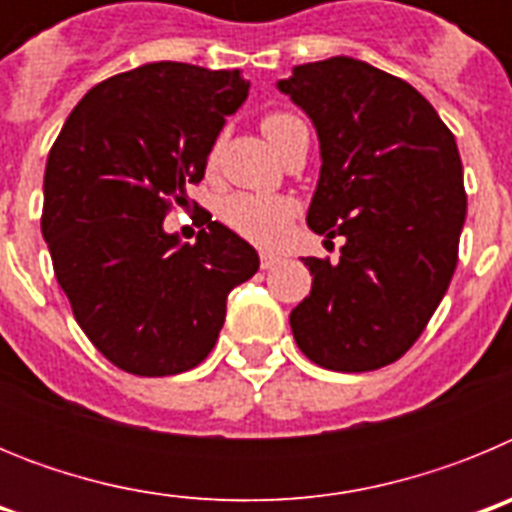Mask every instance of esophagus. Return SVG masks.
Masks as SVG:
<instances>
[{
	"instance_id": "1",
	"label": "esophagus",
	"mask_w": 512,
	"mask_h": 512,
	"mask_svg": "<svg viewBox=\"0 0 512 512\" xmlns=\"http://www.w3.org/2000/svg\"><path fill=\"white\" fill-rule=\"evenodd\" d=\"M279 264L277 253H261V269H274Z\"/></svg>"
}]
</instances>
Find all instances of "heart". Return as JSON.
I'll list each match as a JSON object with an SVG mask.
<instances>
[{
    "instance_id": "obj_1",
    "label": "heart",
    "mask_w": 512,
    "mask_h": 512,
    "mask_svg": "<svg viewBox=\"0 0 512 512\" xmlns=\"http://www.w3.org/2000/svg\"><path fill=\"white\" fill-rule=\"evenodd\" d=\"M300 117L292 112H269L261 120V130L269 138L274 148H282L284 138ZM297 215V202L284 194H251V192H235L225 197L220 205V220L228 225L233 233H238L246 241L256 246H274L284 238L292 217Z\"/></svg>"
}]
</instances>
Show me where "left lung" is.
I'll return each instance as SVG.
<instances>
[{
	"mask_svg": "<svg viewBox=\"0 0 512 512\" xmlns=\"http://www.w3.org/2000/svg\"><path fill=\"white\" fill-rule=\"evenodd\" d=\"M277 87L318 130L307 225L346 238L338 264L302 259L312 289L289 325L323 369H382L418 341L459 261L467 192L454 133L408 81L356 58L302 63Z\"/></svg>",
	"mask_w": 512,
	"mask_h": 512,
	"instance_id": "obj_1",
	"label": "left lung"
}]
</instances>
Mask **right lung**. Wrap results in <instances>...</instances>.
I'll use <instances>...</instances> for the list:
<instances>
[{
	"label": "right lung",
	"mask_w": 512,
	"mask_h": 512,
	"mask_svg": "<svg viewBox=\"0 0 512 512\" xmlns=\"http://www.w3.org/2000/svg\"><path fill=\"white\" fill-rule=\"evenodd\" d=\"M246 97L241 71L146 63L89 89L48 153L40 228L53 271L76 323L122 372L202 364L230 289L259 271V253L207 210L192 246L164 230Z\"/></svg>",
	"instance_id": "obj_1"
}]
</instances>
